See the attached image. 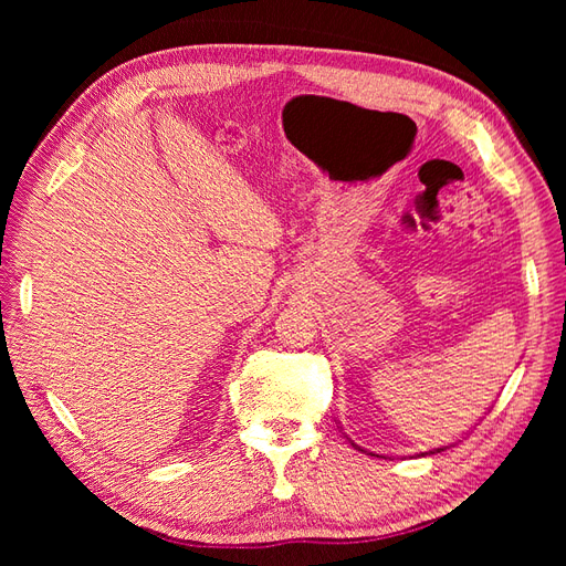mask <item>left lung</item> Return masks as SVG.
Returning <instances> with one entry per match:
<instances>
[{
    "label": "left lung",
    "instance_id": "1",
    "mask_svg": "<svg viewBox=\"0 0 566 566\" xmlns=\"http://www.w3.org/2000/svg\"><path fill=\"white\" fill-rule=\"evenodd\" d=\"M354 443V441H352ZM354 447H356V443H354ZM358 449V447H356ZM358 451H364V449H358ZM439 451H443V449H434V451H430V453H439ZM424 455V453H422Z\"/></svg>",
    "mask_w": 566,
    "mask_h": 566
}]
</instances>
